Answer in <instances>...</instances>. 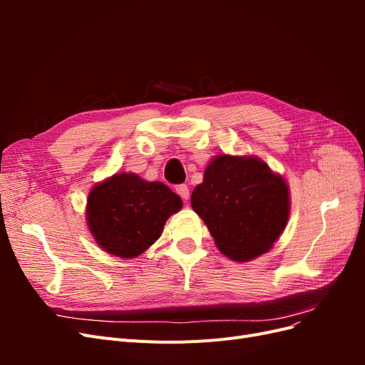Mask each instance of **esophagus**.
<instances>
[{"instance_id": "1", "label": "esophagus", "mask_w": 365, "mask_h": 365, "mask_svg": "<svg viewBox=\"0 0 365 365\" xmlns=\"http://www.w3.org/2000/svg\"><path fill=\"white\" fill-rule=\"evenodd\" d=\"M175 190H176V193H178L182 200H189V196H190V190H189V187H187L185 184H180V185H176L175 187Z\"/></svg>"}]
</instances>
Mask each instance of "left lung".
<instances>
[{"label":"left lung","mask_w":365,"mask_h":365,"mask_svg":"<svg viewBox=\"0 0 365 365\" xmlns=\"http://www.w3.org/2000/svg\"><path fill=\"white\" fill-rule=\"evenodd\" d=\"M190 202L219 251L236 262L267 252L289 216L288 185L254 157L217 155Z\"/></svg>","instance_id":"8db88e82"}]
</instances>
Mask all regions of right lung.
Here are the masks:
<instances>
[{"label":"right lung","instance_id":"1","mask_svg":"<svg viewBox=\"0 0 365 365\" xmlns=\"http://www.w3.org/2000/svg\"><path fill=\"white\" fill-rule=\"evenodd\" d=\"M181 207V197L165 184L117 173L90 192L86 220L105 251L130 259L158 240L165 220Z\"/></svg>","mask_w":365,"mask_h":365}]
</instances>
